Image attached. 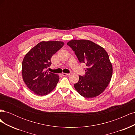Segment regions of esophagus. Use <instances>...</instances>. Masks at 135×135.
Returning a JSON list of instances; mask_svg holds the SVG:
<instances>
[{"label":"esophagus","mask_w":135,"mask_h":135,"mask_svg":"<svg viewBox=\"0 0 135 135\" xmlns=\"http://www.w3.org/2000/svg\"><path fill=\"white\" fill-rule=\"evenodd\" d=\"M62 74L63 76H68V75H70V74H67V73H62Z\"/></svg>","instance_id":"esophagus-1"}]
</instances>
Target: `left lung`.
<instances>
[{"label":"left lung","instance_id":"left-lung-1","mask_svg":"<svg viewBox=\"0 0 135 135\" xmlns=\"http://www.w3.org/2000/svg\"><path fill=\"white\" fill-rule=\"evenodd\" d=\"M74 52L80 63L87 68L84 75H79L74 84L79 95L85 98L99 96L108 87L113 74L112 65L104 49L90 40H72L67 43Z\"/></svg>","mask_w":135,"mask_h":135}]
</instances>
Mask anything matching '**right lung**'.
Listing matches in <instances>:
<instances>
[{
	"label": "right lung",
	"instance_id": "obj_1",
	"mask_svg": "<svg viewBox=\"0 0 135 135\" xmlns=\"http://www.w3.org/2000/svg\"><path fill=\"white\" fill-rule=\"evenodd\" d=\"M64 43L59 41L41 42L30 50L22 64L24 82L36 95H47L59 82V76L47 71L51 65L52 56L62 48Z\"/></svg>",
	"mask_w": 135,
	"mask_h": 135
}]
</instances>
